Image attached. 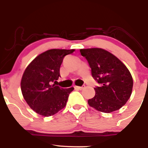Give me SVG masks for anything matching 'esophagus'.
Instances as JSON below:
<instances>
[{
	"mask_svg": "<svg viewBox=\"0 0 148 148\" xmlns=\"http://www.w3.org/2000/svg\"><path fill=\"white\" fill-rule=\"evenodd\" d=\"M85 88V86H74V88H76V89H78V90H82L83 88Z\"/></svg>",
	"mask_w": 148,
	"mask_h": 148,
	"instance_id": "1",
	"label": "esophagus"
}]
</instances>
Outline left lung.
Instances as JSON below:
<instances>
[{"mask_svg":"<svg viewBox=\"0 0 148 148\" xmlns=\"http://www.w3.org/2000/svg\"><path fill=\"white\" fill-rule=\"evenodd\" d=\"M80 52L88 60L93 79L100 85L94 88L95 95L88 99V104L103 113L120 109L132 95L133 79L129 69L103 49H81Z\"/></svg>","mask_w":148,"mask_h":148,"instance_id":"left-lung-1","label":"left lung"}]
</instances>
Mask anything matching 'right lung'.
<instances>
[{
	"instance_id": "right-lung-1",
	"label": "right lung",
	"mask_w": 148,
	"mask_h": 148,
	"mask_svg": "<svg viewBox=\"0 0 148 148\" xmlns=\"http://www.w3.org/2000/svg\"><path fill=\"white\" fill-rule=\"evenodd\" d=\"M74 51L50 49L37 56L25 69L21 81L22 95L28 106L38 114L51 116L67 104L74 88L64 89L53 83L60 76L64 57Z\"/></svg>"
}]
</instances>
